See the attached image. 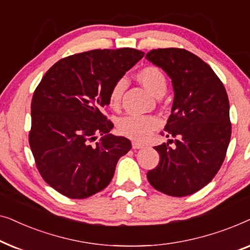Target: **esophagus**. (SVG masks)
I'll return each mask as SVG.
<instances>
[{
    "label": "esophagus",
    "mask_w": 250,
    "mask_h": 250,
    "mask_svg": "<svg viewBox=\"0 0 250 250\" xmlns=\"http://www.w3.org/2000/svg\"><path fill=\"white\" fill-rule=\"evenodd\" d=\"M143 146H145V145H143V143H141V142H139V141H133L132 142V148L133 149H141V148H143Z\"/></svg>",
    "instance_id": "34e87169"
}]
</instances>
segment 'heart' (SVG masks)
Instances as JSON below:
<instances>
[{
  "label": "heart",
  "instance_id": "heart-1",
  "mask_svg": "<svg viewBox=\"0 0 250 250\" xmlns=\"http://www.w3.org/2000/svg\"><path fill=\"white\" fill-rule=\"evenodd\" d=\"M146 90L160 97L167 87V80L164 71L156 66H146L140 69L135 75ZM125 81L118 80L109 91L108 101L112 108H117L121 104L123 93L125 91ZM159 125L158 118L153 116H126L118 122L117 128L122 135L134 140H145Z\"/></svg>",
  "mask_w": 250,
  "mask_h": 250
}]
</instances>
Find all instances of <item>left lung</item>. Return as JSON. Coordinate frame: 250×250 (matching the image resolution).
<instances>
[{"mask_svg":"<svg viewBox=\"0 0 250 250\" xmlns=\"http://www.w3.org/2000/svg\"><path fill=\"white\" fill-rule=\"evenodd\" d=\"M146 58L172 78L174 102L164 129L167 138H175V148L155 146L159 164L146 177L160 192L189 196L207 186L224 162L231 139L227 91L214 70L189 51L157 49Z\"/></svg>","mask_w":250,"mask_h":250,"instance_id":"left-lung-1","label":"left lung"}]
</instances>
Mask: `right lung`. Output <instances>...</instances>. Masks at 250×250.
Returning <instances> with one entry per match:
<instances>
[{
  "instance_id": "1",
  "label": "right lung",
  "mask_w": 250,
  "mask_h": 250,
  "mask_svg": "<svg viewBox=\"0 0 250 250\" xmlns=\"http://www.w3.org/2000/svg\"><path fill=\"white\" fill-rule=\"evenodd\" d=\"M143 56L131 47L73 54L54 63L37 85L29 146L41 176L58 192L84 199L110 183L132 145L109 134L114 124L102 109L112 85ZM97 135L103 138L94 143Z\"/></svg>"
}]
</instances>
